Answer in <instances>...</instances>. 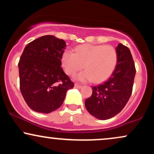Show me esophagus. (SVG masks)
<instances>
[{
  "instance_id": "1",
  "label": "esophagus",
  "mask_w": 154,
  "mask_h": 154,
  "mask_svg": "<svg viewBox=\"0 0 154 154\" xmlns=\"http://www.w3.org/2000/svg\"><path fill=\"white\" fill-rule=\"evenodd\" d=\"M75 87H76V88H77V89H80L82 87V85H78V84H75Z\"/></svg>"
}]
</instances>
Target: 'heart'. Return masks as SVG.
Returning a JSON list of instances; mask_svg holds the SVG:
<instances>
[{
    "instance_id": "b5f03b06",
    "label": "heart",
    "mask_w": 154,
    "mask_h": 154,
    "mask_svg": "<svg viewBox=\"0 0 154 154\" xmlns=\"http://www.w3.org/2000/svg\"><path fill=\"white\" fill-rule=\"evenodd\" d=\"M118 56L111 45L85 44L77 47L75 52L67 50L62 57V63L66 73L73 75L82 70L75 79L80 82L94 80L102 82L107 79L115 69Z\"/></svg>"
}]
</instances>
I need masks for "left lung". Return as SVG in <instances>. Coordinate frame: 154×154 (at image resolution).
<instances>
[{"mask_svg": "<svg viewBox=\"0 0 154 154\" xmlns=\"http://www.w3.org/2000/svg\"><path fill=\"white\" fill-rule=\"evenodd\" d=\"M118 60L108 80L92 87V94L85 100L89 114L100 120L116 116L123 109L132 92L136 69L131 52L119 43L116 48Z\"/></svg>", "mask_w": 154, "mask_h": 154, "instance_id": "8db88e82", "label": "left lung"}]
</instances>
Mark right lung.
Here are the masks:
<instances>
[{
  "label": "right lung",
  "instance_id": "1",
  "mask_svg": "<svg viewBox=\"0 0 154 154\" xmlns=\"http://www.w3.org/2000/svg\"><path fill=\"white\" fill-rule=\"evenodd\" d=\"M66 42L44 35L27 45L19 60L20 88L31 109L49 114L61 106L74 83L64 72L62 57Z\"/></svg>",
  "mask_w": 154,
  "mask_h": 154
}]
</instances>
